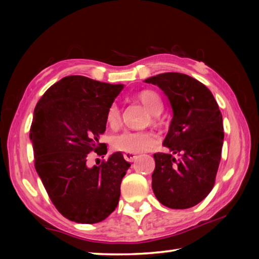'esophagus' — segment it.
I'll list each match as a JSON object with an SVG mask.
<instances>
[{
	"instance_id": "34e87169",
	"label": "esophagus",
	"mask_w": 259,
	"mask_h": 259,
	"mask_svg": "<svg viewBox=\"0 0 259 259\" xmlns=\"http://www.w3.org/2000/svg\"><path fill=\"white\" fill-rule=\"evenodd\" d=\"M123 156H124V159L129 162H134L138 157L137 155L134 154V153H124Z\"/></svg>"
}]
</instances>
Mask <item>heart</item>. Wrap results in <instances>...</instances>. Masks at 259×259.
<instances>
[{"label":"heart","mask_w":259,"mask_h":259,"mask_svg":"<svg viewBox=\"0 0 259 259\" xmlns=\"http://www.w3.org/2000/svg\"><path fill=\"white\" fill-rule=\"evenodd\" d=\"M137 98L148 112L153 115V120H156V115L162 112L163 109V103L160 95L153 90H144L139 93ZM121 119L120 108L117 105L113 104L109 106L106 113V122L109 126L115 128L119 125ZM156 143L155 136L147 131H124L120 135H117L113 140V147L116 151H121L124 153H134L139 154L147 151L148 148L154 146Z\"/></svg>","instance_id":"heart-1"}]
</instances>
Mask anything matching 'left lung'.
Instances as JSON below:
<instances>
[{
  "label": "left lung",
  "mask_w": 259,
  "mask_h": 259,
  "mask_svg": "<svg viewBox=\"0 0 259 259\" xmlns=\"http://www.w3.org/2000/svg\"><path fill=\"white\" fill-rule=\"evenodd\" d=\"M145 82L159 87L172 108L163 140L170 153L153 155V192L168 208L194 207L212 190L221 162L224 128L218 104L207 87L186 74L162 73Z\"/></svg>",
  "instance_id": "1"
}]
</instances>
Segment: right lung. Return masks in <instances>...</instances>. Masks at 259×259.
<instances>
[{
  "instance_id": "obj_1",
  "label": "right lung",
  "mask_w": 259,
  "mask_h": 259,
  "mask_svg": "<svg viewBox=\"0 0 259 259\" xmlns=\"http://www.w3.org/2000/svg\"><path fill=\"white\" fill-rule=\"evenodd\" d=\"M123 84L81 75L63 77L48 89L34 109L29 138L35 169L57 210L81 224L104 221L119 203L121 182L130 163L115 152L89 166V153L105 155L99 143L106 113Z\"/></svg>"
}]
</instances>
